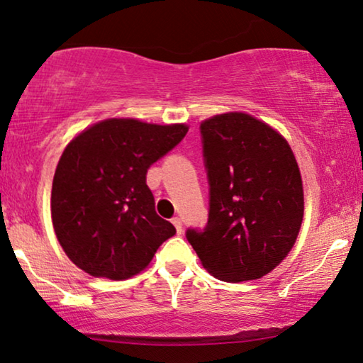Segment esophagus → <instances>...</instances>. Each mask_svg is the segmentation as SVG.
I'll use <instances>...</instances> for the list:
<instances>
[{"instance_id": "34e87169", "label": "esophagus", "mask_w": 363, "mask_h": 363, "mask_svg": "<svg viewBox=\"0 0 363 363\" xmlns=\"http://www.w3.org/2000/svg\"><path fill=\"white\" fill-rule=\"evenodd\" d=\"M171 221H172V225L176 226L177 235H181V233H182V220L179 218V216H174V218H172Z\"/></svg>"}]
</instances>
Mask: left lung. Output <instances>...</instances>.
I'll use <instances>...</instances> for the list:
<instances>
[{
  "label": "left lung",
  "mask_w": 363,
  "mask_h": 363,
  "mask_svg": "<svg viewBox=\"0 0 363 363\" xmlns=\"http://www.w3.org/2000/svg\"><path fill=\"white\" fill-rule=\"evenodd\" d=\"M208 218L189 228L202 266L223 282L261 279L290 252L303 220V186L289 143L242 112L200 123Z\"/></svg>",
  "instance_id": "obj_1"
}]
</instances>
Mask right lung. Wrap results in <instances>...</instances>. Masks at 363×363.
Masks as SVG:
<instances>
[{"label": "right lung", "mask_w": 363, "mask_h": 363, "mask_svg": "<svg viewBox=\"0 0 363 363\" xmlns=\"http://www.w3.org/2000/svg\"><path fill=\"white\" fill-rule=\"evenodd\" d=\"M187 130L109 118L72 140L53 176L52 221L73 264L93 277L125 280L176 235L156 213L147 172Z\"/></svg>", "instance_id": "1"}]
</instances>
